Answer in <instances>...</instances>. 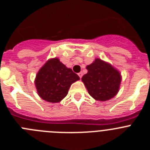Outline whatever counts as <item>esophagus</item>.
I'll return each instance as SVG.
<instances>
[{"instance_id": "1", "label": "esophagus", "mask_w": 150, "mask_h": 150, "mask_svg": "<svg viewBox=\"0 0 150 150\" xmlns=\"http://www.w3.org/2000/svg\"><path fill=\"white\" fill-rule=\"evenodd\" d=\"M78 76H79V78H82V76H83V73L79 72V74H78Z\"/></svg>"}]
</instances>
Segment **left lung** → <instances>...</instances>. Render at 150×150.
I'll return each mask as SVG.
<instances>
[{"label": "left lung", "instance_id": "left-lung-1", "mask_svg": "<svg viewBox=\"0 0 150 150\" xmlns=\"http://www.w3.org/2000/svg\"><path fill=\"white\" fill-rule=\"evenodd\" d=\"M86 69L88 72L82 77V82L95 100L106 101L117 95L122 76L111 64L95 59Z\"/></svg>", "mask_w": 150, "mask_h": 150}]
</instances>
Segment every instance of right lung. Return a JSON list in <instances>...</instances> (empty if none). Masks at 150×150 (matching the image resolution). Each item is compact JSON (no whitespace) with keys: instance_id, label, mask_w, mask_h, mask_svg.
Wrapping results in <instances>:
<instances>
[{"instance_id":"1","label":"right lung","mask_w":150,"mask_h":150,"mask_svg":"<svg viewBox=\"0 0 150 150\" xmlns=\"http://www.w3.org/2000/svg\"><path fill=\"white\" fill-rule=\"evenodd\" d=\"M77 74L66 67L58 58L49 59L36 75L34 84L41 98L50 103H59L67 96Z\"/></svg>"}]
</instances>
